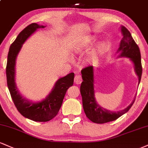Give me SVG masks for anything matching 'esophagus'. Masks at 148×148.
Here are the masks:
<instances>
[{
    "mask_svg": "<svg viewBox=\"0 0 148 148\" xmlns=\"http://www.w3.org/2000/svg\"><path fill=\"white\" fill-rule=\"evenodd\" d=\"M82 77L81 75H79V74H76L75 76V77H74V83H76V84H81L82 83Z\"/></svg>",
    "mask_w": 148,
    "mask_h": 148,
    "instance_id": "obj_1",
    "label": "esophagus"
}]
</instances>
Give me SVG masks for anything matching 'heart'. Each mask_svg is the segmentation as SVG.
<instances>
[{
  "instance_id": "obj_1",
  "label": "heart",
  "mask_w": 148,
  "mask_h": 148,
  "mask_svg": "<svg viewBox=\"0 0 148 148\" xmlns=\"http://www.w3.org/2000/svg\"><path fill=\"white\" fill-rule=\"evenodd\" d=\"M94 39L91 38V37H88L85 39H83L82 40L77 42L76 43V47H75V51H81L82 49H83L84 47H88V45H90V44L93 42ZM103 49H104V46H100L99 47V52H102Z\"/></svg>"
}]
</instances>
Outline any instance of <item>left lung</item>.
<instances>
[{
    "mask_svg": "<svg viewBox=\"0 0 148 148\" xmlns=\"http://www.w3.org/2000/svg\"><path fill=\"white\" fill-rule=\"evenodd\" d=\"M123 38L121 41L118 51H120L119 57H127L132 60L134 65V70L138 77V84L142 75V65L140 52L138 46L132 36L130 32L125 27L121 26ZM82 82L81 94L83 101V110L86 116L96 123H105L113 121L125 114L132 106L133 102L124 110L112 112L103 108L96 101L94 90V68L92 66L85 67L81 70Z\"/></svg>",
    "mask_w": 148,
    "mask_h": 148,
    "instance_id": "1",
    "label": "left lung"
}]
</instances>
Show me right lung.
Instances as JSON below:
<instances>
[{
    "mask_svg": "<svg viewBox=\"0 0 148 148\" xmlns=\"http://www.w3.org/2000/svg\"><path fill=\"white\" fill-rule=\"evenodd\" d=\"M44 27L45 26L32 23L18 35L10 47L6 67L8 87L16 108L23 116L36 122L49 121L56 116L61 107L67 89L73 85L74 78L73 72L60 78L55 83L49 95L39 102L28 101L20 94L15 82L16 59L27 39L37 29Z\"/></svg>",
    "mask_w": 148,
    "mask_h": 148,
    "instance_id": "right-lung-1",
    "label": "right lung"
}]
</instances>
